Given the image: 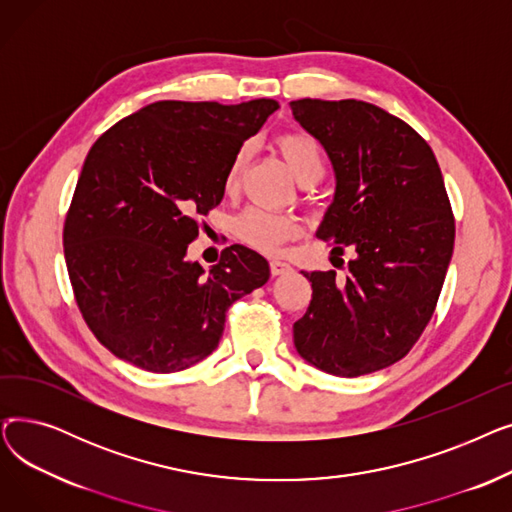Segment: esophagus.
<instances>
[{
	"mask_svg": "<svg viewBox=\"0 0 512 512\" xmlns=\"http://www.w3.org/2000/svg\"><path fill=\"white\" fill-rule=\"evenodd\" d=\"M270 272H272V276H284V274L292 272V267H290L286 261L272 259V261H270Z\"/></svg>",
	"mask_w": 512,
	"mask_h": 512,
	"instance_id": "obj_1",
	"label": "esophagus"
}]
</instances>
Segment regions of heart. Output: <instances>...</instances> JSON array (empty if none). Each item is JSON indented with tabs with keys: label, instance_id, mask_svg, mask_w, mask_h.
<instances>
[{
	"label": "heart",
	"instance_id": "b5f03b06",
	"mask_svg": "<svg viewBox=\"0 0 512 512\" xmlns=\"http://www.w3.org/2000/svg\"><path fill=\"white\" fill-rule=\"evenodd\" d=\"M276 145L292 174L303 184L315 182L321 172H324V151H321V145L309 132H280L276 137ZM249 155V147H240L232 157L224 178L226 191H234L238 186L240 174L247 166ZM234 234L238 236V240L257 251L278 253L288 240L299 234V220L290 213L270 211L263 207H247L234 218Z\"/></svg>",
	"mask_w": 512,
	"mask_h": 512
}]
</instances>
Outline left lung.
Instances as JSON below:
<instances>
[{
  "mask_svg": "<svg viewBox=\"0 0 512 512\" xmlns=\"http://www.w3.org/2000/svg\"><path fill=\"white\" fill-rule=\"evenodd\" d=\"M290 110L336 172L317 238L336 255L357 253L344 280L303 272L313 297L292 328L294 346L317 369L357 378L400 361L432 319L454 215L432 147L407 122L357 99H299Z\"/></svg>",
  "mask_w": 512,
  "mask_h": 512,
  "instance_id": "1",
  "label": "left lung"
}]
</instances>
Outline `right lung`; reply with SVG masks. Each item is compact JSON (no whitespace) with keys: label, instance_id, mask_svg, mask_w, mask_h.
Here are the masks:
<instances>
[{"label":"right lung","instance_id":"add662e5","mask_svg":"<svg viewBox=\"0 0 512 512\" xmlns=\"http://www.w3.org/2000/svg\"><path fill=\"white\" fill-rule=\"evenodd\" d=\"M278 110L157 101L116 122L91 147L64 222L76 305L118 359L153 373L191 367L218 346L226 311L270 278L267 261L226 247L205 274L186 261L199 215L224 199L232 157Z\"/></svg>","mask_w":512,"mask_h":512}]
</instances>
